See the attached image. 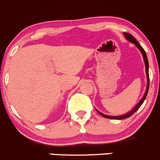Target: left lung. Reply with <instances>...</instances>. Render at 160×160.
Listing matches in <instances>:
<instances>
[{"mask_svg":"<svg viewBox=\"0 0 160 160\" xmlns=\"http://www.w3.org/2000/svg\"><path fill=\"white\" fill-rule=\"evenodd\" d=\"M124 35H125V38H127V39L128 40V41H130L131 42L134 43V44L135 45V46H137V47L139 49L140 51H141L142 54L143 56V59H144V61H145V64H146V74H147V88H146V93H145L144 96H143V98H142L141 101H139V102L138 103V104L135 105V107L133 109H132V111H129L128 113H127V114H124V115H121V116H109V115H106V114H102V113H101L100 111H98V112L100 114H101V116H103V117L106 118H110V119H118V120H121V119H124V118H127L130 117V116H132V114H134V113L137 110H138V108H139L140 107H141V105L142 104V103L144 102L145 99H146V96H147V93H148V91H149V62H148V58H147V56H146V52H145L144 49H143L142 47L141 46V45L139 44V43L137 42V40L135 39V38H134L133 36H132V35L129 33H127V32H124Z\"/></svg>","mask_w":160,"mask_h":160,"instance_id":"left-lung-1","label":"left lung"}]
</instances>
